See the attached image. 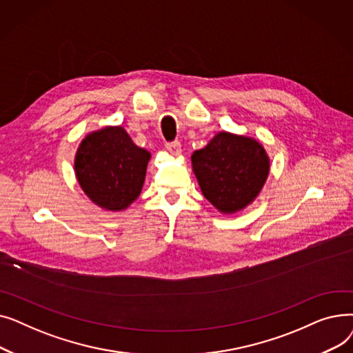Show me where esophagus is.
Masks as SVG:
<instances>
[{
	"label": "esophagus",
	"mask_w": 353,
	"mask_h": 353,
	"mask_svg": "<svg viewBox=\"0 0 353 353\" xmlns=\"http://www.w3.org/2000/svg\"><path fill=\"white\" fill-rule=\"evenodd\" d=\"M167 152L172 153L173 156H179L181 153V145L179 141H173V143H167L165 144Z\"/></svg>",
	"instance_id": "1"
}]
</instances>
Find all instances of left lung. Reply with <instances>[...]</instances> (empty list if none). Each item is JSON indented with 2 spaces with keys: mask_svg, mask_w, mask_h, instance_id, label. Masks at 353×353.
Listing matches in <instances>:
<instances>
[{
  "mask_svg": "<svg viewBox=\"0 0 353 353\" xmlns=\"http://www.w3.org/2000/svg\"><path fill=\"white\" fill-rule=\"evenodd\" d=\"M192 167L203 196L220 213L234 214L262 192L270 159L256 139L219 132L192 154Z\"/></svg>",
  "mask_w": 353,
  "mask_h": 353,
  "instance_id": "1",
  "label": "left lung"
}]
</instances>
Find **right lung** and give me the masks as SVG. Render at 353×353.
Segmentation results:
<instances>
[{"mask_svg":"<svg viewBox=\"0 0 353 353\" xmlns=\"http://www.w3.org/2000/svg\"><path fill=\"white\" fill-rule=\"evenodd\" d=\"M150 157V152L136 145L121 125H105L81 140L74 173L94 205L121 212L140 196Z\"/></svg>","mask_w":353,"mask_h":353,"instance_id":"add662e5","label":"right lung"}]
</instances>
